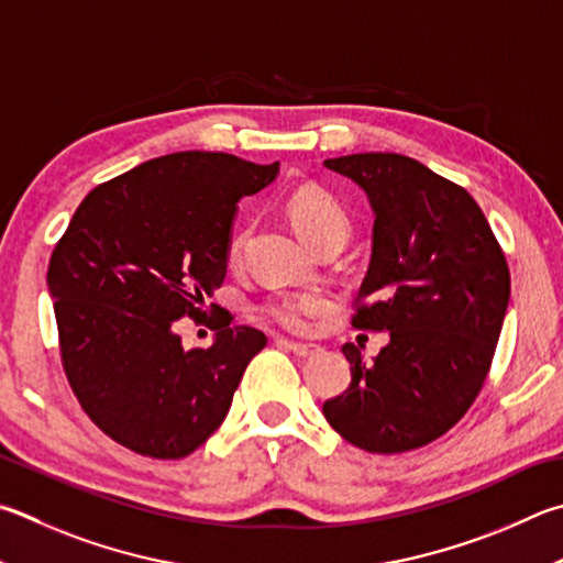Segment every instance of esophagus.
<instances>
[{
    "instance_id": "esophagus-1",
    "label": "esophagus",
    "mask_w": 563,
    "mask_h": 563,
    "mask_svg": "<svg viewBox=\"0 0 563 563\" xmlns=\"http://www.w3.org/2000/svg\"><path fill=\"white\" fill-rule=\"evenodd\" d=\"M278 344L280 346H285V350H290L292 354H298V356H314L317 352H320V346H314V344H300V342H290V340H278Z\"/></svg>"
}]
</instances>
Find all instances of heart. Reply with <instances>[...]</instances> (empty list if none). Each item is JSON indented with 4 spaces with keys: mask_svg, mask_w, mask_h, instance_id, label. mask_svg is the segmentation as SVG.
Instances as JSON below:
<instances>
[{
    "mask_svg": "<svg viewBox=\"0 0 563 563\" xmlns=\"http://www.w3.org/2000/svg\"><path fill=\"white\" fill-rule=\"evenodd\" d=\"M285 211L292 221L295 231L300 233L308 246L327 241V239H342L346 241L352 229L350 211L344 203L334 197L332 191L322 187H300L290 194ZM243 243H246V233H236L229 243V261L236 263L241 258ZM327 308V295L320 290H292V292H278L263 302V314L271 322L285 327L290 332H305L312 324V317Z\"/></svg>",
    "mask_w": 563,
    "mask_h": 563,
    "instance_id": "1",
    "label": "heart"
}]
</instances>
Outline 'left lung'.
I'll use <instances>...</instances> for the list:
<instances>
[{
    "label": "left lung",
    "instance_id": "8db88e82",
    "mask_svg": "<svg viewBox=\"0 0 563 563\" xmlns=\"http://www.w3.org/2000/svg\"><path fill=\"white\" fill-rule=\"evenodd\" d=\"M362 187L374 211L372 261L352 327L388 332L366 364L344 344L352 384L322 413L369 453H406L465 416L493 364L509 268L470 194L396 152L324 159Z\"/></svg>",
    "mask_w": 563,
    "mask_h": 563
}]
</instances>
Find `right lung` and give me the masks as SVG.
I'll return each instance as SVG.
<instances>
[{"mask_svg": "<svg viewBox=\"0 0 563 563\" xmlns=\"http://www.w3.org/2000/svg\"><path fill=\"white\" fill-rule=\"evenodd\" d=\"M227 152H175L100 184L51 253L60 362L100 431L140 455L177 460L227 418L265 334L219 317L209 350H184L227 278L239 201L278 177Z\"/></svg>", "mask_w": 563, "mask_h": 563, "instance_id": "1", "label": "right lung"}]
</instances>
